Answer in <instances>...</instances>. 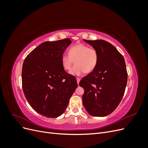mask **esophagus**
I'll return each mask as SVG.
<instances>
[{
	"label": "esophagus",
	"instance_id": "34e87169",
	"mask_svg": "<svg viewBox=\"0 0 148 148\" xmlns=\"http://www.w3.org/2000/svg\"><path fill=\"white\" fill-rule=\"evenodd\" d=\"M77 83H78V84L79 83V82H80V78H77Z\"/></svg>",
	"mask_w": 148,
	"mask_h": 148
}]
</instances>
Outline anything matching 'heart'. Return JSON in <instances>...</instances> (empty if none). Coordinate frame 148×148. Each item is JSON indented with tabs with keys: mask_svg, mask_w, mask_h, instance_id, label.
<instances>
[{
	"mask_svg": "<svg viewBox=\"0 0 148 148\" xmlns=\"http://www.w3.org/2000/svg\"><path fill=\"white\" fill-rule=\"evenodd\" d=\"M69 53H64L62 56L61 64L65 70H69L75 62V65L69 71L72 75L79 76L83 72H92L99 60V54L96 49L89 47L83 44H78L71 47Z\"/></svg>",
	"mask_w": 148,
	"mask_h": 148,
	"instance_id": "1",
	"label": "heart"
}]
</instances>
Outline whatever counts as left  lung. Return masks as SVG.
Listing matches in <instances>:
<instances>
[{
  "label": "left lung",
  "mask_w": 148,
  "mask_h": 148,
  "mask_svg": "<svg viewBox=\"0 0 148 148\" xmlns=\"http://www.w3.org/2000/svg\"><path fill=\"white\" fill-rule=\"evenodd\" d=\"M83 40L96 49L99 60L95 70L79 83L84 91L83 104L91 115L105 117L117 108L123 96L128 78L125 59L104 40Z\"/></svg>",
  "instance_id": "8db88e82"
}]
</instances>
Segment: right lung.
<instances>
[{
	"label": "right lung",
	"instance_id": "obj_1",
	"mask_svg": "<svg viewBox=\"0 0 148 148\" xmlns=\"http://www.w3.org/2000/svg\"><path fill=\"white\" fill-rule=\"evenodd\" d=\"M71 43L69 38L41 43L25 58L22 87L29 105L48 118L59 117L66 109L78 84L62 67L61 57Z\"/></svg>",
	"mask_w": 148,
	"mask_h": 148
}]
</instances>
